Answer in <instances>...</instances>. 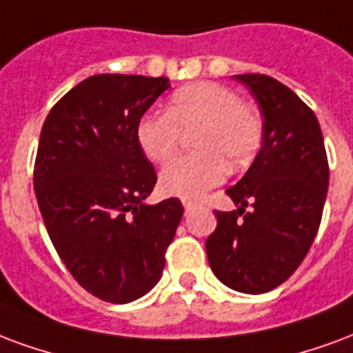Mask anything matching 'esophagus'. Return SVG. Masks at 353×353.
I'll list each match as a JSON object with an SVG mask.
<instances>
[{"label": "esophagus", "mask_w": 353, "mask_h": 353, "mask_svg": "<svg viewBox=\"0 0 353 353\" xmlns=\"http://www.w3.org/2000/svg\"><path fill=\"white\" fill-rule=\"evenodd\" d=\"M194 207H195L194 201H184V210H186V212H190Z\"/></svg>", "instance_id": "1"}]
</instances>
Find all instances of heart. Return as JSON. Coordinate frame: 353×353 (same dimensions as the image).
Segmentation results:
<instances>
[{
  "mask_svg": "<svg viewBox=\"0 0 353 353\" xmlns=\"http://www.w3.org/2000/svg\"><path fill=\"white\" fill-rule=\"evenodd\" d=\"M195 154L180 156L159 173L163 194L199 199L218 186L231 167H244L261 145V120L256 110L239 99L228 86L212 81L192 82L176 90L165 112L141 117L135 137L152 161H167L179 148L182 131L194 130Z\"/></svg>",
  "mask_w": 353,
  "mask_h": 353,
  "instance_id": "heart-1",
  "label": "heart"
}]
</instances>
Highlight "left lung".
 I'll return each mask as SVG.
<instances>
[{"label":"left lung","instance_id":"left-lung-1","mask_svg":"<svg viewBox=\"0 0 353 353\" xmlns=\"http://www.w3.org/2000/svg\"><path fill=\"white\" fill-rule=\"evenodd\" d=\"M263 117L261 148L225 194L236 210H216L207 239L216 279L241 293H265L292 276L312 246L329 186L320 122L299 95L272 77L235 74ZM252 202L254 210L244 213Z\"/></svg>","mask_w":353,"mask_h":353}]
</instances>
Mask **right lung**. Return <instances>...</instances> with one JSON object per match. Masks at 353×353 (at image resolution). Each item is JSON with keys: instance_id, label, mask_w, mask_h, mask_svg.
<instances>
[{"instance_id": "add662e5", "label": "right lung", "mask_w": 353, "mask_h": 353, "mask_svg": "<svg viewBox=\"0 0 353 353\" xmlns=\"http://www.w3.org/2000/svg\"><path fill=\"white\" fill-rule=\"evenodd\" d=\"M165 77L94 74L56 103L41 130L33 190L46 231L79 284L131 303L161 279L184 207L146 205L156 171L137 122L169 88Z\"/></svg>"}]
</instances>
